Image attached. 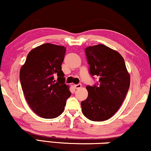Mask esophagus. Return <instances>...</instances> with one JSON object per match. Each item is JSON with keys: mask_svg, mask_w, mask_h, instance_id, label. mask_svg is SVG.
Segmentation results:
<instances>
[{"mask_svg": "<svg viewBox=\"0 0 151 151\" xmlns=\"http://www.w3.org/2000/svg\"><path fill=\"white\" fill-rule=\"evenodd\" d=\"M74 87H75L76 89H77V90H78V89L81 88V87H82V85L81 84V83H79V84L74 85Z\"/></svg>", "mask_w": 151, "mask_h": 151, "instance_id": "obj_1", "label": "esophagus"}]
</instances>
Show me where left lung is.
Returning <instances> with one entry per match:
<instances>
[{
  "mask_svg": "<svg viewBox=\"0 0 151 151\" xmlns=\"http://www.w3.org/2000/svg\"><path fill=\"white\" fill-rule=\"evenodd\" d=\"M91 76L99 77V83L87 86L88 96L81 102L83 115L92 121H104L120 109L129 90L130 76L123 57L104 45L85 48Z\"/></svg>",
  "mask_w": 151,
  "mask_h": 151,
  "instance_id": "8db88e82",
  "label": "left lung"
}]
</instances>
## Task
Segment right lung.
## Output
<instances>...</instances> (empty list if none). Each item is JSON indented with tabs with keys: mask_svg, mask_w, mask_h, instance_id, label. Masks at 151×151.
Masks as SVG:
<instances>
[{
	"mask_svg": "<svg viewBox=\"0 0 151 151\" xmlns=\"http://www.w3.org/2000/svg\"><path fill=\"white\" fill-rule=\"evenodd\" d=\"M65 52L64 46L41 45L31 50L20 69V82L26 100L33 112L41 118L59 116L71 95L61 70ZM55 75L58 76L57 81Z\"/></svg>",
	"mask_w": 151,
	"mask_h": 151,
	"instance_id": "add662e5",
	"label": "right lung"
}]
</instances>
